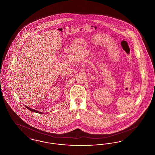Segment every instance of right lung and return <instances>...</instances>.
Wrapping results in <instances>:
<instances>
[{"label": "right lung", "instance_id": "add662e5", "mask_svg": "<svg viewBox=\"0 0 155 155\" xmlns=\"http://www.w3.org/2000/svg\"><path fill=\"white\" fill-rule=\"evenodd\" d=\"M25 107L27 109H28V110L32 111H33V112H36V113H41V114H42V113H43L40 112V111H39L36 110H34V109H31V108L28 107H27V106H25Z\"/></svg>", "mask_w": 155, "mask_h": 155}]
</instances>
